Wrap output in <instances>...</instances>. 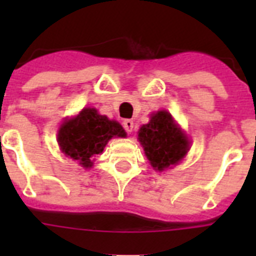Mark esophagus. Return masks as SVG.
Returning <instances> with one entry per match:
<instances>
[{
    "mask_svg": "<svg viewBox=\"0 0 256 256\" xmlns=\"http://www.w3.org/2000/svg\"><path fill=\"white\" fill-rule=\"evenodd\" d=\"M123 126L126 132L130 133L133 130V128H134V123L132 120H130V119H126V120L123 122Z\"/></svg>",
    "mask_w": 256,
    "mask_h": 256,
    "instance_id": "34e87169",
    "label": "esophagus"
}]
</instances>
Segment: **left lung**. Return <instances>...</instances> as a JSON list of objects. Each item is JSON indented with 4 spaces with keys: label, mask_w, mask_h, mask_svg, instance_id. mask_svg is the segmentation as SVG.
Wrapping results in <instances>:
<instances>
[{
    "label": "left lung",
    "mask_w": 256,
    "mask_h": 256,
    "mask_svg": "<svg viewBox=\"0 0 256 256\" xmlns=\"http://www.w3.org/2000/svg\"><path fill=\"white\" fill-rule=\"evenodd\" d=\"M138 140L151 166L159 172L178 164L190 150L187 136L165 110L151 114L150 122L140 128Z\"/></svg>",
    "instance_id": "1"
}]
</instances>
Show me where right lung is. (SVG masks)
Instances as JSON below:
<instances>
[{"label":"right lung","mask_w":256,"mask_h":256,"mask_svg":"<svg viewBox=\"0 0 256 256\" xmlns=\"http://www.w3.org/2000/svg\"><path fill=\"white\" fill-rule=\"evenodd\" d=\"M126 136V130L118 122L100 115L96 108H86L76 116L61 124L58 142L65 155L79 162L83 168H91L94 156L102 152L108 140Z\"/></svg>","instance_id":"obj_1"}]
</instances>
